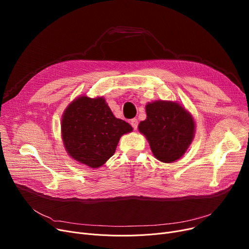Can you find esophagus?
Here are the masks:
<instances>
[{
	"label": "esophagus",
	"mask_w": 249,
	"mask_h": 249,
	"mask_svg": "<svg viewBox=\"0 0 249 249\" xmlns=\"http://www.w3.org/2000/svg\"><path fill=\"white\" fill-rule=\"evenodd\" d=\"M130 124H131V126L133 127L134 130L137 129V127H138V121H137V119H131V121H130Z\"/></svg>",
	"instance_id": "1"
}]
</instances>
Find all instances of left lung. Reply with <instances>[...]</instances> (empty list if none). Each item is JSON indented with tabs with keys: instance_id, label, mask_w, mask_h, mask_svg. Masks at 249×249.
<instances>
[{
	"instance_id": "left-lung-1",
	"label": "left lung",
	"mask_w": 249,
	"mask_h": 249,
	"mask_svg": "<svg viewBox=\"0 0 249 249\" xmlns=\"http://www.w3.org/2000/svg\"><path fill=\"white\" fill-rule=\"evenodd\" d=\"M146 119L139 123V131L149 142L153 155L162 162L179 160L195 135L192 115L178 103L155 101L145 107Z\"/></svg>"
}]
</instances>
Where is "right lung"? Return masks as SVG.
Listing matches in <instances>:
<instances>
[{"instance_id": "add662e5", "label": "right lung", "mask_w": 249, "mask_h": 249, "mask_svg": "<svg viewBox=\"0 0 249 249\" xmlns=\"http://www.w3.org/2000/svg\"><path fill=\"white\" fill-rule=\"evenodd\" d=\"M131 131L130 124L113 115L103 97H78L62 115L65 150L74 160L91 168L106 162L115 153L120 137Z\"/></svg>"}]
</instances>
